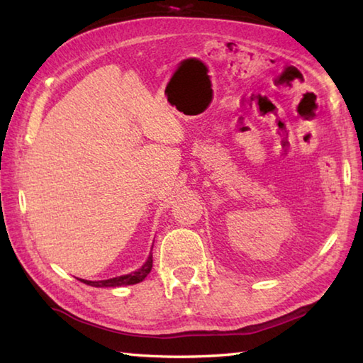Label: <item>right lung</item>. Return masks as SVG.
<instances>
[{
	"mask_svg": "<svg viewBox=\"0 0 363 363\" xmlns=\"http://www.w3.org/2000/svg\"><path fill=\"white\" fill-rule=\"evenodd\" d=\"M151 268H152V256L148 257V260L145 262V265L140 269H137V272L130 274L112 277V279H106V281H86V279H79V281L87 285H91V287H121V285H133L137 282H142L145 277L150 274Z\"/></svg>",
	"mask_w": 363,
	"mask_h": 363,
	"instance_id": "obj_1",
	"label": "right lung"
}]
</instances>
